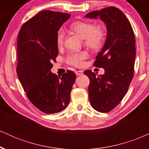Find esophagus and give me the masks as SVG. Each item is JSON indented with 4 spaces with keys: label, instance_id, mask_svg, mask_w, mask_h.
Listing matches in <instances>:
<instances>
[{
    "label": "esophagus",
    "instance_id": "esophagus-1",
    "mask_svg": "<svg viewBox=\"0 0 149 149\" xmlns=\"http://www.w3.org/2000/svg\"><path fill=\"white\" fill-rule=\"evenodd\" d=\"M76 74L77 75V76H82V75L83 74V72L82 71H76Z\"/></svg>",
    "mask_w": 149,
    "mask_h": 149
}]
</instances>
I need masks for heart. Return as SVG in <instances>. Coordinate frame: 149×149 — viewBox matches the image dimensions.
<instances>
[{
	"instance_id": "1",
	"label": "heart",
	"mask_w": 149,
	"mask_h": 149,
	"mask_svg": "<svg viewBox=\"0 0 149 149\" xmlns=\"http://www.w3.org/2000/svg\"><path fill=\"white\" fill-rule=\"evenodd\" d=\"M70 29L79 35L84 40L85 45L92 50H98L103 46L105 40V31L102 26L86 22H75L70 25ZM64 31L60 29L57 33V44L58 46L62 45L64 40ZM84 52H72L67 57V62L74 66H81L86 58Z\"/></svg>"
}]
</instances>
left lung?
I'll use <instances>...</instances> for the list:
<instances>
[{
    "label": "left lung",
    "mask_w": 149,
    "mask_h": 149,
    "mask_svg": "<svg viewBox=\"0 0 149 149\" xmlns=\"http://www.w3.org/2000/svg\"><path fill=\"white\" fill-rule=\"evenodd\" d=\"M100 17L106 24L107 36L94 66L104 69V74L97 76L90 70L84 74L90 79L89 99L94 109L101 113L113 110L127 93L134 76L136 55L132 27L123 12L115 7L95 10L86 18Z\"/></svg>",
    "instance_id": "obj_1"
}]
</instances>
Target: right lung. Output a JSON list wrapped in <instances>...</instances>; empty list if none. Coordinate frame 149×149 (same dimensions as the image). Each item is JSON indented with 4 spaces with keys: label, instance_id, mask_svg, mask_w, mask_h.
I'll return each instance as SVG.
<instances>
[{
    "label": "right lung",
    "instance_id": "add662e5",
    "mask_svg": "<svg viewBox=\"0 0 149 149\" xmlns=\"http://www.w3.org/2000/svg\"><path fill=\"white\" fill-rule=\"evenodd\" d=\"M71 17L44 10L22 25L17 38V73L30 102L42 112L55 113L70 102L76 76L72 71L57 76L50 71L58 55L57 33Z\"/></svg>",
    "mask_w": 149,
    "mask_h": 149
}]
</instances>
